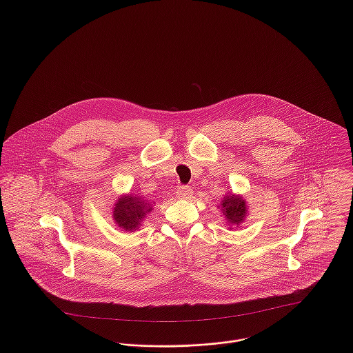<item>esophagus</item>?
Wrapping results in <instances>:
<instances>
[{
  "label": "esophagus",
  "instance_id": "34e87169",
  "mask_svg": "<svg viewBox=\"0 0 353 353\" xmlns=\"http://www.w3.org/2000/svg\"><path fill=\"white\" fill-rule=\"evenodd\" d=\"M192 194H193V189L189 186H179L176 189V197L181 200H189L192 199Z\"/></svg>",
  "mask_w": 353,
  "mask_h": 353
}]
</instances>
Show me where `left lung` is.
I'll use <instances>...</instances> for the list:
<instances>
[{
  "instance_id": "left-lung-1",
  "label": "left lung",
  "mask_w": 353,
  "mask_h": 353,
  "mask_svg": "<svg viewBox=\"0 0 353 353\" xmlns=\"http://www.w3.org/2000/svg\"><path fill=\"white\" fill-rule=\"evenodd\" d=\"M221 210L225 214L228 223L238 225L246 219L248 205L242 196H235L230 193L221 200Z\"/></svg>"
}]
</instances>
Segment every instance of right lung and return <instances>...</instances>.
Segmentation results:
<instances>
[{
  "instance_id": "right-lung-1",
  "label": "right lung",
  "mask_w": 353,
  "mask_h": 353,
  "mask_svg": "<svg viewBox=\"0 0 353 353\" xmlns=\"http://www.w3.org/2000/svg\"><path fill=\"white\" fill-rule=\"evenodd\" d=\"M150 200L145 201L140 196L126 194L118 199L112 208V217L115 224L125 231H136L141 225V221L152 210Z\"/></svg>"
}]
</instances>
